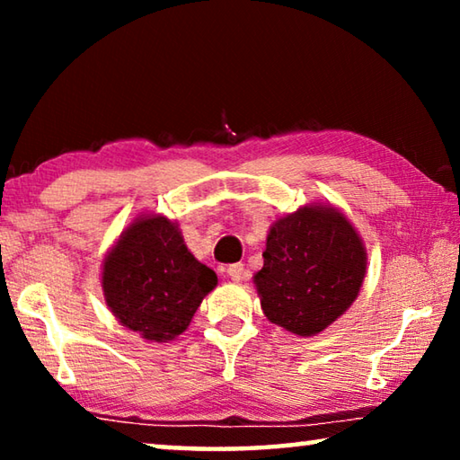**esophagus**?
Wrapping results in <instances>:
<instances>
[{"label":"esophagus","mask_w":460,"mask_h":460,"mask_svg":"<svg viewBox=\"0 0 460 460\" xmlns=\"http://www.w3.org/2000/svg\"><path fill=\"white\" fill-rule=\"evenodd\" d=\"M227 276L231 279H235V282H239V279H243V276H245V266L243 263H231V266L227 268Z\"/></svg>","instance_id":"1"}]
</instances>
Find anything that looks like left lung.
Segmentation results:
<instances>
[{
  "instance_id": "1",
  "label": "left lung",
  "mask_w": 460,
  "mask_h": 460,
  "mask_svg": "<svg viewBox=\"0 0 460 460\" xmlns=\"http://www.w3.org/2000/svg\"><path fill=\"white\" fill-rule=\"evenodd\" d=\"M365 268L353 225L332 207H305L271 227L253 282L271 323L313 337L353 305Z\"/></svg>"
}]
</instances>
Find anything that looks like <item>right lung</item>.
<instances>
[{
    "mask_svg": "<svg viewBox=\"0 0 460 460\" xmlns=\"http://www.w3.org/2000/svg\"><path fill=\"white\" fill-rule=\"evenodd\" d=\"M215 286V271L194 260L166 217L131 223L103 266L107 306L129 331L155 342L182 334Z\"/></svg>",
    "mask_w": 460,
    "mask_h": 460,
    "instance_id": "obj_1",
    "label": "right lung"
}]
</instances>
